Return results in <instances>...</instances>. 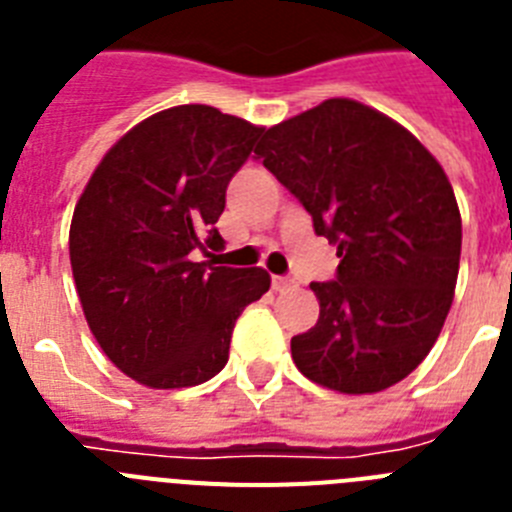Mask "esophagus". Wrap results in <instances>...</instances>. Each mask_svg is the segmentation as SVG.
Wrapping results in <instances>:
<instances>
[{
  "mask_svg": "<svg viewBox=\"0 0 512 512\" xmlns=\"http://www.w3.org/2000/svg\"><path fill=\"white\" fill-rule=\"evenodd\" d=\"M271 287L277 289V292H287V289L297 287V282L292 277H279V274H274V277H271Z\"/></svg>",
  "mask_w": 512,
  "mask_h": 512,
  "instance_id": "1",
  "label": "esophagus"
}]
</instances>
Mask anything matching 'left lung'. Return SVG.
<instances>
[{
	"label": "left lung",
	"mask_w": 512,
	"mask_h": 512,
	"mask_svg": "<svg viewBox=\"0 0 512 512\" xmlns=\"http://www.w3.org/2000/svg\"><path fill=\"white\" fill-rule=\"evenodd\" d=\"M256 156L341 259L330 282L310 284L320 318L292 338L297 369L346 395L408 377L441 333L459 274L461 215L441 164L354 99L279 122Z\"/></svg>",
	"instance_id": "obj_1"
}]
</instances>
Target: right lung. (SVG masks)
<instances>
[{"label": "right lung", "mask_w": 512, "mask_h": 512, "mask_svg": "<svg viewBox=\"0 0 512 512\" xmlns=\"http://www.w3.org/2000/svg\"><path fill=\"white\" fill-rule=\"evenodd\" d=\"M264 128L207 104L158 112L94 169L69 233L76 292L107 359L135 382L176 390L228 364L264 269L194 261L223 248L225 189Z\"/></svg>", "instance_id": "1"}]
</instances>
